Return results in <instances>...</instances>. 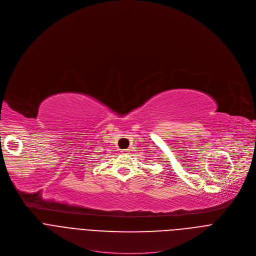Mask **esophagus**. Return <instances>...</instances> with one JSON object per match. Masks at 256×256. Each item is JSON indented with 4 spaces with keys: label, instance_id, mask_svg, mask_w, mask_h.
I'll return each mask as SVG.
<instances>
[{
    "label": "esophagus",
    "instance_id": "1",
    "mask_svg": "<svg viewBox=\"0 0 256 256\" xmlns=\"http://www.w3.org/2000/svg\"><path fill=\"white\" fill-rule=\"evenodd\" d=\"M122 154H128L130 153V149H124L120 151Z\"/></svg>",
    "mask_w": 256,
    "mask_h": 256
}]
</instances>
